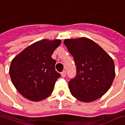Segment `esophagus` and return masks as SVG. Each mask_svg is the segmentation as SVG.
<instances>
[{"mask_svg": "<svg viewBox=\"0 0 125 125\" xmlns=\"http://www.w3.org/2000/svg\"><path fill=\"white\" fill-rule=\"evenodd\" d=\"M61 75H62V76L63 78H64V77H66V72L65 71H63L61 73Z\"/></svg>", "mask_w": 125, "mask_h": 125, "instance_id": "esophagus-1", "label": "esophagus"}]
</instances>
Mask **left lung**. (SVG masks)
<instances>
[{
    "label": "left lung",
    "instance_id": "obj_1",
    "mask_svg": "<svg viewBox=\"0 0 125 125\" xmlns=\"http://www.w3.org/2000/svg\"><path fill=\"white\" fill-rule=\"evenodd\" d=\"M63 43L76 66V75L68 82L71 94L83 102L99 99L110 89L115 78L113 60L88 38L66 39Z\"/></svg>",
    "mask_w": 125,
    "mask_h": 125
}]
</instances>
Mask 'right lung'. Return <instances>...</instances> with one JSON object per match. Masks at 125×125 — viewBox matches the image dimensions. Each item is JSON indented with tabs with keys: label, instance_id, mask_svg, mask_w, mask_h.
Here are the masks:
<instances>
[{
	"label": "right lung",
	"instance_id": "add662e5",
	"mask_svg": "<svg viewBox=\"0 0 125 125\" xmlns=\"http://www.w3.org/2000/svg\"><path fill=\"white\" fill-rule=\"evenodd\" d=\"M60 40H42L26 47L12 61L10 76L14 86L25 98L43 100L52 94L60 73L55 70L52 53Z\"/></svg>",
	"mask_w": 125,
	"mask_h": 125
}]
</instances>
